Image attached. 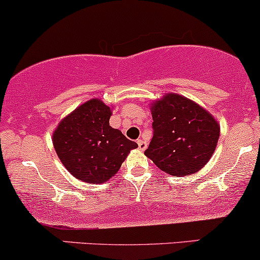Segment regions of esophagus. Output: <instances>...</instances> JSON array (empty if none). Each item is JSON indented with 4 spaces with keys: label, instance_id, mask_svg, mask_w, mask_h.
I'll list each match as a JSON object with an SVG mask.
<instances>
[{
    "label": "esophagus",
    "instance_id": "34e87169",
    "mask_svg": "<svg viewBox=\"0 0 260 260\" xmlns=\"http://www.w3.org/2000/svg\"><path fill=\"white\" fill-rule=\"evenodd\" d=\"M138 145H139V148L140 150H146V147H147V144H146V141H144V140H141V139H139L138 140Z\"/></svg>",
    "mask_w": 260,
    "mask_h": 260
}]
</instances>
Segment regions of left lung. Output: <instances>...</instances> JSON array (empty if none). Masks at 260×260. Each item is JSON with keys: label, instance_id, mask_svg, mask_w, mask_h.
Masks as SVG:
<instances>
[{"label": "left lung", "instance_id": "obj_1", "mask_svg": "<svg viewBox=\"0 0 260 260\" xmlns=\"http://www.w3.org/2000/svg\"><path fill=\"white\" fill-rule=\"evenodd\" d=\"M153 136L145 154L171 176H186L211 158L220 126L190 99L167 94L152 104Z\"/></svg>", "mask_w": 260, "mask_h": 260}]
</instances>
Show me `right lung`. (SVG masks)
<instances>
[{"label":"right lung","mask_w":260,"mask_h":260,"mask_svg":"<svg viewBox=\"0 0 260 260\" xmlns=\"http://www.w3.org/2000/svg\"><path fill=\"white\" fill-rule=\"evenodd\" d=\"M110 108L91 99L60 122L52 136L55 151L67 171L87 183H104L114 176L135 141L109 125Z\"/></svg>","instance_id":"add662e5"}]
</instances>
